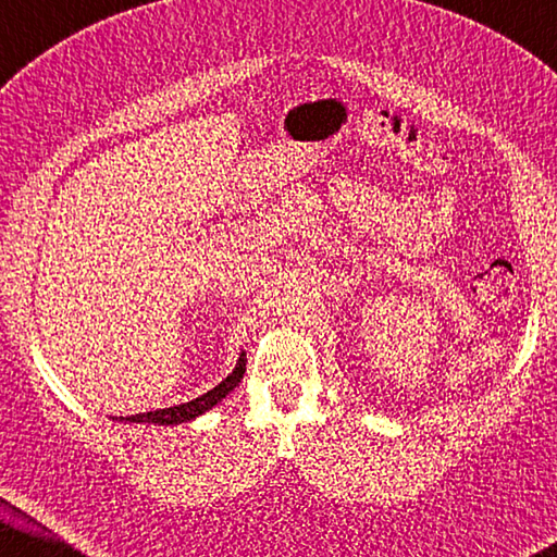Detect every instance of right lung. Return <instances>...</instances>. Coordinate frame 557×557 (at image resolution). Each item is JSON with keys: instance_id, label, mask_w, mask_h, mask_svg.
<instances>
[{"instance_id": "1", "label": "right lung", "mask_w": 557, "mask_h": 557, "mask_svg": "<svg viewBox=\"0 0 557 557\" xmlns=\"http://www.w3.org/2000/svg\"><path fill=\"white\" fill-rule=\"evenodd\" d=\"M246 373V351L239 354V361H236L234 371L224 377L222 383H218L212 389H208L206 395H200L191 401H184V405H174L168 409H156V411H146V413H134V417H112V421L120 423H156V425H180L186 421H194L198 417H203L206 411H210L215 405L227 397L232 389L242 383V377Z\"/></svg>"}]
</instances>
